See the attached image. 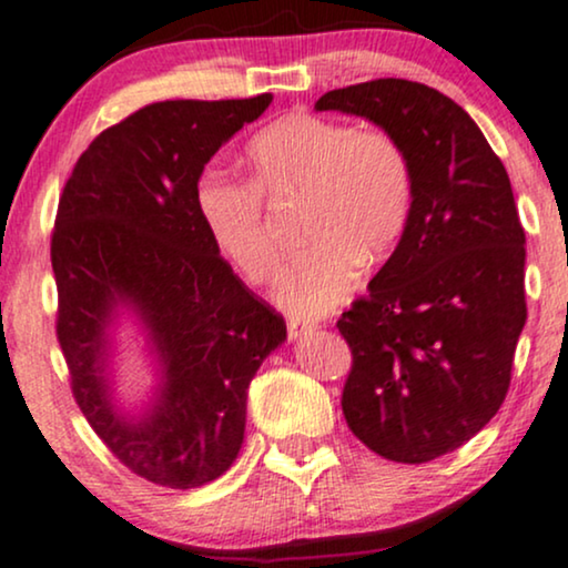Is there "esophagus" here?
<instances>
[{"label": "esophagus", "mask_w": 568, "mask_h": 568, "mask_svg": "<svg viewBox=\"0 0 568 568\" xmlns=\"http://www.w3.org/2000/svg\"><path fill=\"white\" fill-rule=\"evenodd\" d=\"M313 328H316V321H313V318H305V316H290V321H286V332H290V339L303 337V334L313 332Z\"/></svg>", "instance_id": "1"}]
</instances>
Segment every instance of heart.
<instances>
[{"instance_id":"1","label":"heart","mask_w":568,"mask_h":568,"mask_svg":"<svg viewBox=\"0 0 568 568\" xmlns=\"http://www.w3.org/2000/svg\"><path fill=\"white\" fill-rule=\"evenodd\" d=\"M244 163L250 184L207 171L194 205L215 250L250 282H265L278 240L263 197H303L300 231L311 244L273 286L276 303L295 316L337 307L358 284L361 263L384 261L408 229L413 165L389 131L295 110L252 136Z\"/></svg>"}]
</instances>
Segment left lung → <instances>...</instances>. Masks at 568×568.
Wrapping results in <instances>:
<instances>
[{
    "instance_id": "8db88e82",
    "label": "left lung",
    "mask_w": 568,
    "mask_h": 568,
    "mask_svg": "<svg viewBox=\"0 0 568 568\" xmlns=\"http://www.w3.org/2000/svg\"><path fill=\"white\" fill-rule=\"evenodd\" d=\"M316 110L389 131L413 165L408 229L337 328L353 349L342 413L397 464L453 453L506 400L527 324V236L500 158L443 91L376 79L326 91Z\"/></svg>"
}]
</instances>
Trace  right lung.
<instances>
[{"instance_id":"1","label":"right lung","mask_w":568,"mask_h":568,"mask_svg":"<svg viewBox=\"0 0 568 568\" xmlns=\"http://www.w3.org/2000/svg\"><path fill=\"white\" fill-rule=\"evenodd\" d=\"M273 97L146 104L83 152L52 234L58 339L97 437L160 487L219 479L244 443L247 387L286 324L231 271L202 226L194 189L210 158ZM131 315L156 387L139 414L114 400L112 332Z\"/></svg>"}]
</instances>
